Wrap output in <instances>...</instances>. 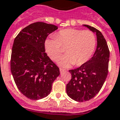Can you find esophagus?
Instances as JSON below:
<instances>
[{
	"label": "esophagus",
	"instance_id": "1",
	"mask_svg": "<svg viewBox=\"0 0 120 120\" xmlns=\"http://www.w3.org/2000/svg\"><path fill=\"white\" fill-rule=\"evenodd\" d=\"M64 71H65V70H64V69H62V68H60V73H61V74H62V73H64Z\"/></svg>",
	"mask_w": 120,
	"mask_h": 120
}]
</instances>
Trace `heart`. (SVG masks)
<instances>
[{
  "label": "heart",
  "mask_w": 120,
  "mask_h": 120,
  "mask_svg": "<svg viewBox=\"0 0 120 120\" xmlns=\"http://www.w3.org/2000/svg\"><path fill=\"white\" fill-rule=\"evenodd\" d=\"M96 38L90 31L65 29L58 31L55 36L48 37L44 41L45 52L52 60L56 61L66 48L67 55L58 61L62 68H69L75 64L80 66L90 60L94 52Z\"/></svg>",
  "instance_id": "1"
}]
</instances>
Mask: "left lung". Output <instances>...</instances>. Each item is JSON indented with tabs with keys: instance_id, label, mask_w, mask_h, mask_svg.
I'll use <instances>...</instances> for the list:
<instances>
[{
	"instance_id": "left-lung-1",
	"label": "left lung",
	"mask_w": 120,
	"mask_h": 120,
	"mask_svg": "<svg viewBox=\"0 0 120 120\" xmlns=\"http://www.w3.org/2000/svg\"><path fill=\"white\" fill-rule=\"evenodd\" d=\"M95 33L97 46L93 57L75 69L69 70L71 79L66 86V92L76 101H86L94 98L100 90L108 74L109 50L102 33L96 28L83 25Z\"/></svg>"
}]
</instances>
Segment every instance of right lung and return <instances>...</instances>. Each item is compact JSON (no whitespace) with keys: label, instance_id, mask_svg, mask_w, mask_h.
I'll return each mask as SVG.
<instances>
[{"label":"right lung","instance_id":"right-lung-1","mask_svg":"<svg viewBox=\"0 0 120 120\" xmlns=\"http://www.w3.org/2000/svg\"><path fill=\"white\" fill-rule=\"evenodd\" d=\"M57 26L38 22L27 26L15 38L11 71L19 90L27 98L38 100L51 93L60 75L59 68L45 52L44 41Z\"/></svg>","mask_w":120,"mask_h":120}]
</instances>
